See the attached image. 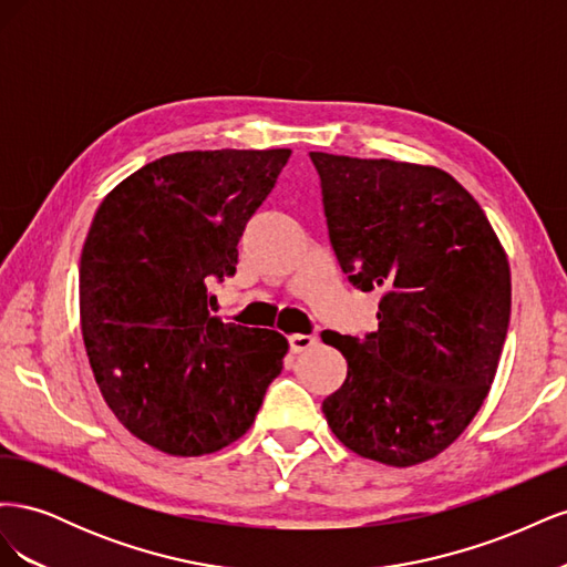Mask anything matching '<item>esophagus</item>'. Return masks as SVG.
I'll use <instances>...</instances> for the list:
<instances>
[{
  "mask_svg": "<svg viewBox=\"0 0 567 567\" xmlns=\"http://www.w3.org/2000/svg\"><path fill=\"white\" fill-rule=\"evenodd\" d=\"M312 346H317V338L315 336H307V333H296L288 338V348L293 354H300L305 350H310Z\"/></svg>",
  "mask_w": 567,
  "mask_h": 567,
  "instance_id": "34e87169",
  "label": "esophagus"
}]
</instances>
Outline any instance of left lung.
Returning a JSON list of instances; mask_svg holds the SVG:
<instances>
[{"label":"left lung","instance_id":"1","mask_svg":"<svg viewBox=\"0 0 567 567\" xmlns=\"http://www.w3.org/2000/svg\"><path fill=\"white\" fill-rule=\"evenodd\" d=\"M310 158L340 269L383 296L375 331L321 336L348 359L323 416L354 454L414 466L450 447L487 398L511 317L508 260L477 200L442 169Z\"/></svg>","mask_w":567,"mask_h":567}]
</instances>
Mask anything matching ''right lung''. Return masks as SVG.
Here are the masks:
<instances>
[{
  "mask_svg": "<svg viewBox=\"0 0 567 567\" xmlns=\"http://www.w3.org/2000/svg\"><path fill=\"white\" fill-rule=\"evenodd\" d=\"M288 148L184 151L144 165L99 205L80 257V321L94 379L132 435L175 456L241 437L288 340L210 315L238 238Z\"/></svg>",
  "mask_w": 567,
  "mask_h": 567,
  "instance_id": "add662e5",
  "label": "right lung"
}]
</instances>
